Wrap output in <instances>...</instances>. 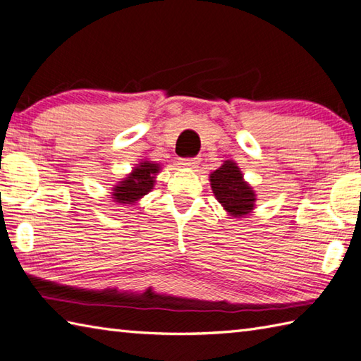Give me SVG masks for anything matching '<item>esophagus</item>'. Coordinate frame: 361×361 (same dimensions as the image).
<instances>
[{"instance_id": "obj_1", "label": "esophagus", "mask_w": 361, "mask_h": 361, "mask_svg": "<svg viewBox=\"0 0 361 361\" xmlns=\"http://www.w3.org/2000/svg\"><path fill=\"white\" fill-rule=\"evenodd\" d=\"M181 166L183 167H195L197 166V158H186V159H181Z\"/></svg>"}]
</instances>
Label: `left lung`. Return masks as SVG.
Listing matches in <instances>:
<instances>
[{"instance_id": "left-lung-1", "label": "left lung", "mask_w": 361, "mask_h": 361, "mask_svg": "<svg viewBox=\"0 0 361 361\" xmlns=\"http://www.w3.org/2000/svg\"><path fill=\"white\" fill-rule=\"evenodd\" d=\"M209 181H212V189L216 199L235 218L251 212L255 194L243 181V175H241L237 164L226 161L224 166H221L209 175Z\"/></svg>"}]
</instances>
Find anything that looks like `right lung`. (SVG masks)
Instances as JSON below:
<instances>
[{"label":"right lung","instance_id":"add662e5","mask_svg":"<svg viewBox=\"0 0 361 361\" xmlns=\"http://www.w3.org/2000/svg\"><path fill=\"white\" fill-rule=\"evenodd\" d=\"M159 166L152 162H142L139 167L134 169L126 180L121 181L114 189V199L118 203H134L139 200L142 195H145L153 189L154 175L158 173Z\"/></svg>","mask_w":361,"mask_h":361}]
</instances>
